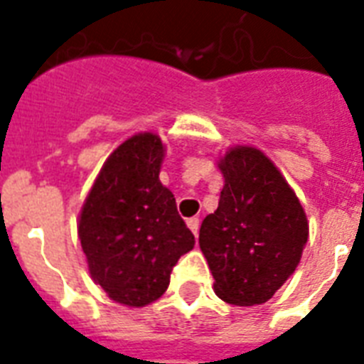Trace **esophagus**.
Returning <instances> with one entry per match:
<instances>
[{
	"label": "esophagus",
	"mask_w": 364,
	"mask_h": 364,
	"mask_svg": "<svg viewBox=\"0 0 364 364\" xmlns=\"http://www.w3.org/2000/svg\"><path fill=\"white\" fill-rule=\"evenodd\" d=\"M187 227L193 230L194 236H198V228H200V221L196 219V217H191V219H187Z\"/></svg>",
	"instance_id": "esophagus-1"
}]
</instances>
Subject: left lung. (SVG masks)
Instances as JSON below:
<instances>
[{"instance_id": "1", "label": "left lung", "mask_w": 364, "mask_h": 364, "mask_svg": "<svg viewBox=\"0 0 364 364\" xmlns=\"http://www.w3.org/2000/svg\"><path fill=\"white\" fill-rule=\"evenodd\" d=\"M219 205L200 227V249L215 294L255 306L293 276L308 242V217L287 179L260 149L236 145L219 156Z\"/></svg>"}]
</instances>
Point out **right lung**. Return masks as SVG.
I'll list each match as a JSON object with an SVG mask.
<instances>
[{"label": "right lung", "mask_w": 364, "mask_h": 364, "mask_svg": "<svg viewBox=\"0 0 364 364\" xmlns=\"http://www.w3.org/2000/svg\"><path fill=\"white\" fill-rule=\"evenodd\" d=\"M164 151L153 132L128 137L107 156L79 213L90 277L128 308L159 300L171 268L194 247L173 194L159 179Z\"/></svg>", "instance_id": "right-lung-1"}]
</instances>
